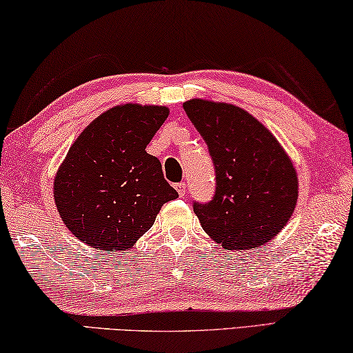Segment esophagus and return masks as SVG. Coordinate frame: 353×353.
<instances>
[{"mask_svg":"<svg viewBox=\"0 0 353 353\" xmlns=\"http://www.w3.org/2000/svg\"><path fill=\"white\" fill-rule=\"evenodd\" d=\"M175 188H176V190H178V195H180V197H184V195H186V183H178V184H175Z\"/></svg>","mask_w":353,"mask_h":353,"instance_id":"esophagus-1","label":"esophagus"}]
</instances>
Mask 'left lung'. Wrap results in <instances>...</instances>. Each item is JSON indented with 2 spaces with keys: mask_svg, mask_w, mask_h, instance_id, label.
<instances>
[{
  "mask_svg": "<svg viewBox=\"0 0 353 353\" xmlns=\"http://www.w3.org/2000/svg\"><path fill=\"white\" fill-rule=\"evenodd\" d=\"M183 108L206 142L216 172L212 199L192 203L201 227L227 250L265 244L297 203V175L285 150L238 106L195 98Z\"/></svg>",
  "mask_w": 353,
  "mask_h": 353,
  "instance_id": "1",
  "label": "left lung"
}]
</instances>
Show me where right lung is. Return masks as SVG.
<instances>
[{"label":"right lung","instance_id":"1","mask_svg":"<svg viewBox=\"0 0 353 353\" xmlns=\"http://www.w3.org/2000/svg\"><path fill=\"white\" fill-rule=\"evenodd\" d=\"M163 106H117L95 119L68 150L54 180L67 228L98 250H126L178 197L163 165L145 152L165 122Z\"/></svg>","mask_w":353,"mask_h":353}]
</instances>
